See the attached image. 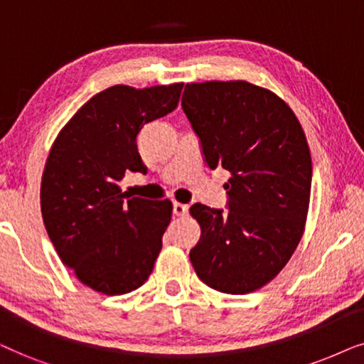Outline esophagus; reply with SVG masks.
Segmentation results:
<instances>
[{"mask_svg": "<svg viewBox=\"0 0 364 364\" xmlns=\"http://www.w3.org/2000/svg\"><path fill=\"white\" fill-rule=\"evenodd\" d=\"M188 210H190V206L183 205V203H174V205H173V213L176 216H186Z\"/></svg>", "mask_w": 364, "mask_h": 364, "instance_id": "34e87169", "label": "esophagus"}]
</instances>
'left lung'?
<instances>
[{
    "instance_id": "left-lung-1",
    "label": "left lung",
    "mask_w": 364,
    "mask_h": 364,
    "mask_svg": "<svg viewBox=\"0 0 364 364\" xmlns=\"http://www.w3.org/2000/svg\"><path fill=\"white\" fill-rule=\"evenodd\" d=\"M181 106L208 166L231 174L230 211L190 208L201 228L193 268L216 291H256L287 266L304 232L313 173L306 136L283 100L248 81L186 85Z\"/></svg>"
}]
</instances>
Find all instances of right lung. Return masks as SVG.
Returning <instances> with one entry per match:
<instances>
[{
  "label": "right lung",
  "instance_id": "1",
  "mask_svg": "<svg viewBox=\"0 0 364 364\" xmlns=\"http://www.w3.org/2000/svg\"><path fill=\"white\" fill-rule=\"evenodd\" d=\"M183 83L95 95L53 143L41 178V215L63 264L103 294H124L151 274L171 221L169 200L132 198L118 183L146 171L136 136L178 106Z\"/></svg>",
  "mask_w": 364,
  "mask_h": 364
}]
</instances>
